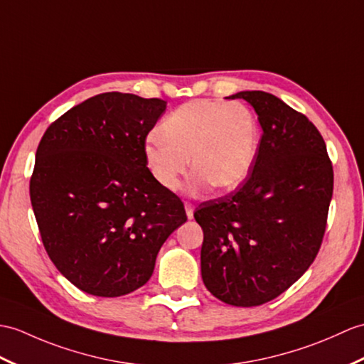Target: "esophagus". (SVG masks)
<instances>
[{"label": "esophagus", "mask_w": 364, "mask_h": 364, "mask_svg": "<svg viewBox=\"0 0 364 364\" xmlns=\"http://www.w3.org/2000/svg\"><path fill=\"white\" fill-rule=\"evenodd\" d=\"M184 208H186V214H188V218L193 217V205L189 201H184Z\"/></svg>", "instance_id": "1"}]
</instances>
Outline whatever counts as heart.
Segmentation results:
<instances>
[{"instance_id": "obj_1", "label": "heart", "mask_w": 364, "mask_h": 364, "mask_svg": "<svg viewBox=\"0 0 364 364\" xmlns=\"http://www.w3.org/2000/svg\"><path fill=\"white\" fill-rule=\"evenodd\" d=\"M259 146V125L242 102L197 99L168 113L159 134L144 144L150 175L166 191H176L192 168V191L213 186L231 191L251 171Z\"/></svg>"}]
</instances>
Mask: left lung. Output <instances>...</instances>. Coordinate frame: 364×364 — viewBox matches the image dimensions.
<instances>
[{"label": "left lung", "instance_id": "left-lung-1", "mask_svg": "<svg viewBox=\"0 0 364 364\" xmlns=\"http://www.w3.org/2000/svg\"><path fill=\"white\" fill-rule=\"evenodd\" d=\"M262 125L255 163L237 188L201 203V277L230 306L277 298L307 272L323 243L333 192L326 142L306 114L265 91L231 96Z\"/></svg>", "mask_w": 364, "mask_h": 364}]
</instances>
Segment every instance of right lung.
Masks as SVG:
<instances>
[{
    "instance_id": "right-lung-1",
    "label": "right lung",
    "mask_w": 364,
    "mask_h": 364,
    "mask_svg": "<svg viewBox=\"0 0 364 364\" xmlns=\"http://www.w3.org/2000/svg\"><path fill=\"white\" fill-rule=\"evenodd\" d=\"M166 100L102 92L50 124L37 147L31 203L49 259L68 281L116 298L146 284L159 248L188 220L150 175L144 144Z\"/></svg>"
}]
</instances>
